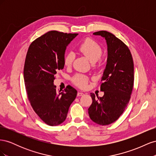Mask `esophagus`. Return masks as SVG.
Returning a JSON list of instances; mask_svg holds the SVG:
<instances>
[{
	"label": "esophagus",
	"instance_id": "obj_1",
	"mask_svg": "<svg viewBox=\"0 0 156 156\" xmlns=\"http://www.w3.org/2000/svg\"><path fill=\"white\" fill-rule=\"evenodd\" d=\"M84 95V93L81 92H79L77 93V96H82Z\"/></svg>",
	"mask_w": 156,
	"mask_h": 156
}]
</instances>
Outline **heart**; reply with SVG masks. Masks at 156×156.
I'll list each match as a JSON object with an SVG mask.
<instances>
[{"instance_id": "b5f03b06", "label": "heart", "mask_w": 156, "mask_h": 156, "mask_svg": "<svg viewBox=\"0 0 156 156\" xmlns=\"http://www.w3.org/2000/svg\"><path fill=\"white\" fill-rule=\"evenodd\" d=\"M78 50L83 54L91 62H96L99 60L103 53V49L98 42L92 38H87L78 46ZM75 59V55L72 51H69L64 55V63L67 67L72 65ZM72 82L81 88L87 87L88 79L82 74H76L72 77Z\"/></svg>"}]
</instances>
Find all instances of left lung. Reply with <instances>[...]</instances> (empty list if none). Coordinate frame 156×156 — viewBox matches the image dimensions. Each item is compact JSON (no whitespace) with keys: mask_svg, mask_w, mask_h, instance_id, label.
<instances>
[{"mask_svg":"<svg viewBox=\"0 0 156 156\" xmlns=\"http://www.w3.org/2000/svg\"><path fill=\"white\" fill-rule=\"evenodd\" d=\"M94 34L105 38L108 58L100 85L104 95L96 98L91 93L92 103L88 111L93 122L107 126L119 119L130 100L134 84L133 60L128 47L112 33L101 30Z\"/></svg>","mask_w":156,"mask_h":156,"instance_id":"left-lung-1","label":"left lung"}]
</instances>
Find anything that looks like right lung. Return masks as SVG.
Masks as SVG:
<instances>
[{"label": "right lung", "mask_w": 156, "mask_h": 156, "mask_svg": "<svg viewBox=\"0 0 156 156\" xmlns=\"http://www.w3.org/2000/svg\"><path fill=\"white\" fill-rule=\"evenodd\" d=\"M77 34L49 31L32 42L26 55L23 74L28 99L37 115L51 126L66 120L77 96L71 86L58 91L53 82L58 71L64 68L67 45Z\"/></svg>", "instance_id": "right-lung-1"}]
</instances>
